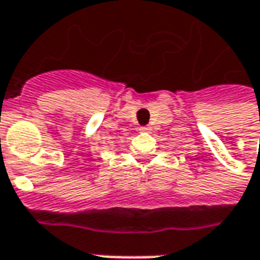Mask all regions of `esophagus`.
I'll return each instance as SVG.
<instances>
[{"instance_id":"obj_1","label":"esophagus","mask_w":260,"mask_h":260,"mask_svg":"<svg viewBox=\"0 0 260 260\" xmlns=\"http://www.w3.org/2000/svg\"><path fill=\"white\" fill-rule=\"evenodd\" d=\"M139 131H142V132H149V131H150V128H149V126H141V128H139Z\"/></svg>"}]
</instances>
